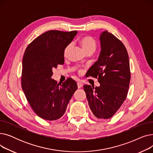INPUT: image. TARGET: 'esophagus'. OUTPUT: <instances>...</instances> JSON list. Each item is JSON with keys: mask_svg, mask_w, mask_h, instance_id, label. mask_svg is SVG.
<instances>
[{"mask_svg": "<svg viewBox=\"0 0 153 153\" xmlns=\"http://www.w3.org/2000/svg\"><path fill=\"white\" fill-rule=\"evenodd\" d=\"M77 84V87H78L79 89V88H81L83 86V84L81 82H78Z\"/></svg>", "mask_w": 153, "mask_h": 153, "instance_id": "obj_1", "label": "esophagus"}]
</instances>
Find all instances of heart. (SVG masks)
Instances as JSON below:
<instances>
[{"mask_svg": "<svg viewBox=\"0 0 153 153\" xmlns=\"http://www.w3.org/2000/svg\"><path fill=\"white\" fill-rule=\"evenodd\" d=\"M80 43H81L83 50L85 53L88 52H94L97 47V43H96L95 39L90 36H85L82 37L80 39ZM71 45H68L64 50V54L66 56L70 50Z\"/></svg>", "mask_w": 153, "mask_h": 153, "instance_id": "heart-1", "label": "heart"}]
</instances>
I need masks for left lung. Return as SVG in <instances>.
<instances>
[{
	"label": "left lung",
	"mask_w": 153,
	"mask_h": 153,
	"mask_svg": "<svg viewBox=\"0 0 153 153\" xmlns=\"http://www.w3.org/2000/svg\"><path fill=\"white\" fill-rule=\"evenodd\" d=\"M98 60L88 70L87 77L98 79L99 87L84 85L89 107L98 118L113 117L125 100L130 82L129 57L123 43L113 34H100Z\"/></svg>",
	"instance_id": "obj_1"
}]
</instances>
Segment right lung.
<instances>
[{
	"mask_svg": "<svg viewBox=\"0 0 153 153\" xmlns=\"http://www.w3.org/2000/svg\"><path fill=\"white\" fill-rule=\"evenodd\" d=\"M77 33V31H48L30 43L24 53L22 89L31 108L44 120L60 118L77 89L72 78L60 86L51 79L53 69L64 64V50Z\"/></svg>",
	"mask_w": 153,
	"mask_h": 153,
	"instance_id": "1",
	"label": "right lung"
}]
</instances>
